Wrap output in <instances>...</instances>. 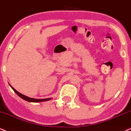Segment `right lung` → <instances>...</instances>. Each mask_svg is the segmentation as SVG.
<instances>
[{
    "label": "right lung",
    "mask_w": 131,
    "mask_h": 131,
    "mask_svg": "<svg viewBox=\"0 0 131 131\" xmlns=\"http://www.w3.org/2000/svg\"><path fill=\"white\" fill-rule=\"evenodd\" d=\"M9 85L11 86V88L13 89V90H14V92L16 93V94H17L18 96H20L21 98H22V99H24V100H25V101H28V102H33V103H38V102H43V101H48V100H50L51 99V98H45V99H36V98H30V97H28V96H25V95H24L23 94H22V93H19V92H17V90H16L15 89H14L13 88L11 85L9 84Z\"/></svg>",
    "instance_id": "add662e5"
}]
</instances>
